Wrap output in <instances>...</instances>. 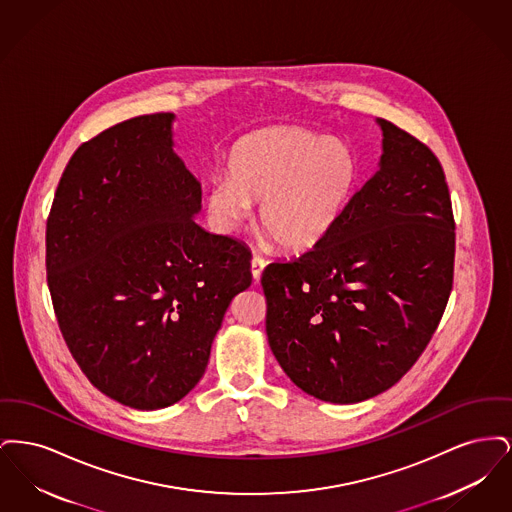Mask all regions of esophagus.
<instances>
[{"instance_id":"34e87169","label":"esophagus","mask_w":512,"mask_h":512,"mask_svg":"<svg viewBox=\"0 0 512 512\" xmlns=\"http://www.w3.org/2000/svg\"><path fill=\"white\" fill-rule=\"evenodd\" d=\"M265 267H267V261H265L263 257H253V261H251V274H253V278H255V280H259V278H261V274H263Z\"/></svg>"}]
</instances>
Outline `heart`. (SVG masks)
<instances>
[{"mask_svg": "<svg viewBox=\"0 0 512 512\" xmlns=\"http://www.w3.org/2000/svg\"><path fill=\"white\" fill-rule=\"evenodd\" d=\"M345 147L301 128L276 126L240 140L228 176L211 182L207 211L222 232L238 230L261 201V230L290 251L320 244L336 226L355 184Z\"/></svg>", "mask_w": 512, "mask_h": 512, "instance_id": "b5f03b06", "label": "heart"}]
</instances>
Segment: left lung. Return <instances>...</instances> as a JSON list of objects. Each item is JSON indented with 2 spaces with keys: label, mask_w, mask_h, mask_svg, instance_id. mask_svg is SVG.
<instances>
[{
  "label": "left lung",
  "mask_w": 512,
  "mask_h": 512,
  "mask_svg": "<svg viewBox=\"0 0 512 512\" xmlns=\"http://www.w3.org/2000/svg\"><path fill=\"white\" fill-rule=\"evenodd\" d=\"M376 122L378 171L320 244L261 278L276 361L297 388L340 405L390 390L411 370L453 288L455 220L438 157Z\"/></svg>",
  "instance_id": "obj_1"
}]
</instances>
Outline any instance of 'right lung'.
Listing matches in <instances>:
<instances>
[{
	"label": "right lung",
	"mask_w": 512,
	"mask_h": 512,
	"mask_svg": "<svg viewBox=\"0 0 512 512\" xmlns=\"http://www.w3.org/2000/svg\"><path fill=\"white\" fill-rule=\"evenodd\" d=\"M172 113L103 130L74 151L46 230L53 311L107 397L165 409L194 390L251 251L205 232L201 184L174 153Z\"/></svg>",
	"instance_id": "1"
}]
</instances>
